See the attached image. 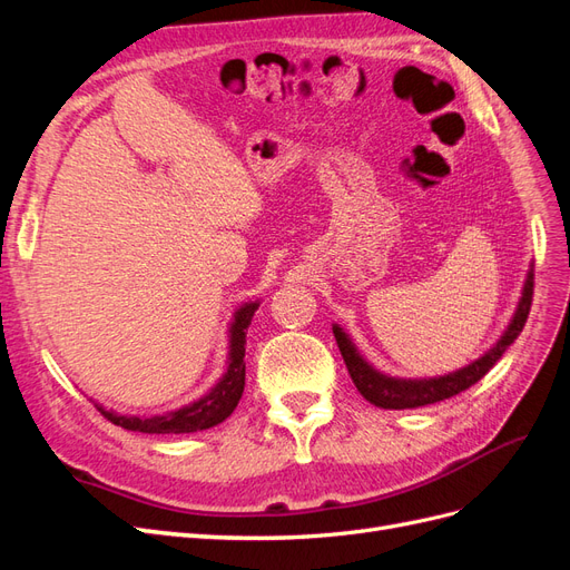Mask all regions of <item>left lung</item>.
I'll return each instance as SVG.
<instances>
[{"label":"left lung","mask_w":570,"mask_h":570,"mask_svg":"<svg viewBox=\"0 0 570 570\" xmlns=\"http://www.w3.org/2000/svg\"><path fill=\"white\" fill-rule=\"evenodd\" d=\"M532 275L534 273L530 268L523 292H521V302H519V306H515V314H513L509 327L504 331V335L497 340L494 347L488 350L480 358H475L473 364L463 366L454 373L440 375V377H416V381H406V377H392V375L375 371L368 361L358 354L350 335L344 333L340 325H333L337 347L342 352L344 364H347V371L352 375L356 390L361 392V396L381 409H419L425 404L450 400V396L475 385L480 377L485 375L499 358H502V354L511 347L513 340L521 335L523 325L528 321V314H530V304H532V285H534Z\"/></svg>","instance_id":"left-lung-1"}]
</instances>
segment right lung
<instances>
[{
    "label": "right lung",
    "mask_w": 570,
    "mask_h": 570,
    "mask_svg": "<svg viewBox=\"0 0 570 570\" xmlns=\"http://www.w3.org/2000/svg\"><path fill=\"white\" fill-rule=\"evenodd\" d=\"M258 308V302L243 304L235 312V318L230 323V352H228V368L223 373L220 381L199 396L197 402L187 404L183 409L168 411L164 416H120L116 411H107L105 406L97 409L101 416L111 421L114 425H120L126 430H135V433H149V435H180V433H197V430L214 428L226 421L235 411L239 396L245 392V344H247V327L252 323V316Z\"/></svg>",
    "instance_id": "1"
}]
</instances>
